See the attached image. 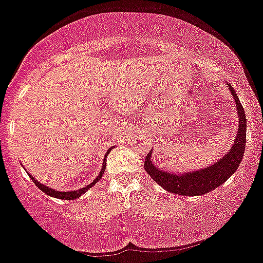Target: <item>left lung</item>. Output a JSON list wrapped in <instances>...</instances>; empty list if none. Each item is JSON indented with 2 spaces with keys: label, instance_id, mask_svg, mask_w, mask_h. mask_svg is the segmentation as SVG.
Listing matches in <instances>:
<instances>
[{
  "label": "left lung",
  "instance_id": "left-lung-1",
  "mask_svg": "<svg viewBox=\"0 0 263 263\" xmlns=\"http://www.w3.org/2000/svg\"><path fill=\"white\" fill-rule=\"evenodd\" d=\"M226 85L235 100L238 115V131L232 147L229 149V152L224 154L223 157L211 166L196 170V171L177 172V174L171 171H163L154 164L151 149L146 156L145 170L147 174L151 176L152 180L156 181V183L160 184L166 191L181 196H202L217 189L237 171L242 157H243L245 148H246L247 122L245 109L236 95L235 88L230 83L226 82Z\"/></svg>",
  "mask_w": 263,
  "mask_h": 263
}]
</instances>
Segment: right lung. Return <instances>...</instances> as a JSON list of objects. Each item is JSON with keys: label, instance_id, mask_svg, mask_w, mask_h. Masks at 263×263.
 <instances>
[{"label": "right lung", "instance_id": "add662e5", "mask_svg": "<svg viewBox=\"0 0 263 263\" xmlns=\"http://www.w3.org/2000/svg\"><path fill=\"white\" fill-rule=\"evenodd\" d=\"M112 148H114V147H111V148H109L108 151L106 152L105 157H103V163H102V167H101V171H100L99 176H97V177L95 178V180L92 181L91 183L87 184V186L82 187V189H80V190H76V191H66V192H63V191H57V190H53V189H51V187L46 186V184H43V183H41V182H39V181H37L36 178H34V177H32V176H31L30 174H28V175H30V177L32 178V181L34 182V184H36V186L39 187V189L41 190L42 192H45L46 195L51 196V197L60 198V200H74V198H79V197H81V196H82L83 193L87 192L88 190L91 189V187L93 186L95 183H97V182H99V181L101 180V177H102V175L105 174V170H106V158H107L108 152L111 151Z\"/></svg>", "mask_w": 263, "mask_h": 263}]
</instances>
